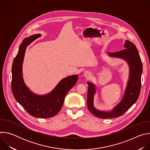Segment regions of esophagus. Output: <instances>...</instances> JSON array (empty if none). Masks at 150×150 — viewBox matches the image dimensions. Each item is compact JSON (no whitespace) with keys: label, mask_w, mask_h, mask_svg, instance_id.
<instances>
[{"label":"esophagus","mask_w":150,"mask_h":150,"mask_svg":"<svg viewBox=\"0 0 150 150\" xmlns=\"http://www.w3.org/2000/svg\"><path fill=\"white\" fill-rule=\"evenodd\" d=\"M84 75H85V77L88 78V77H89V76H90V74H89V73H85V74H84Z\"/></svg>","instance_id":"34e87169"}]
</instances>
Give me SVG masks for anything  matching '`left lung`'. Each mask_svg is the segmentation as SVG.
<instances>
[{"mask_svg":"<svg viewBox=\"0 0 150 150\" xmlns=\"http://www.w3.org/2000/svg\"><path fill=\"white\" fill-rule=\"evenodd\" d=\"M125 49L108 54L112 57L125 60L129 66V78L122 100L115 108L109 112L100 111L93 105L94 96L96 93L94 84L88 82L87 105L88 110L95 116L100 119H111L123 115L137 101L141 87V75L142 72V62L138 51L132 42L126 40Z\"/></svg>","mask_w":150,"mask_h":150,"instance_id":"1","label":"left lung"}]
</instances>
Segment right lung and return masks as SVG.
Wrapping results in <instances>:
<instances>
[{
    "label": "right lung",
    "mask_w": 150,
    "mask_h": 150,
    "mask_svg": "<svg viewBox=\"0 0 150 150\" xmlns=\"http://www.w3.org/2000/svg\"><path fill=\"white\" fill-rule=\"evenodd\" d=\"M34 34L25 38L21 44L12 67V91L15 100L32 116L49 118L60 110L68 91L78 81V75H72L62 79L54 90L47 95L39 96L33 93L24 83L22 67L27 47L40 37Z\"/></svg>",
    "instance_id": "add662e5"
}]
</instances>
